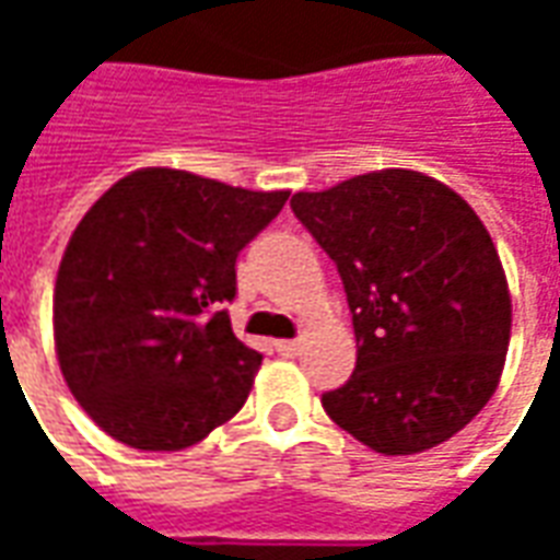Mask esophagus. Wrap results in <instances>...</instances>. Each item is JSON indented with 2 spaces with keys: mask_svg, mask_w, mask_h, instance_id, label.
I'll list each match as a JSON object with an SVG mask.
<instances>
[{
  "mask_svg": "<svg viewBox=\"0 0 560 560\" xmlns=\"http://www.w3.org/2000/svg\"><path fill=\"white\" fill-rule=\"evenodd\" d=\"M300 348H303V341H296V339L276 341V351H279L281 357H296V353H300Z\"/></svg>",
  "mask_w": 560,
  "mask_h": 560,
  "instance_id": "1",
  "label": "esophagus"
}]
</instances>
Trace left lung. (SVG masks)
Wrapping results in <instances>:
<instances>
[{
    "label": "left lung",
    "mask_w": 560,
    "mask_h": 560,
    "mask_svg": "<svg viewBox=\"0 0 560 560\" xmlns=\"http://www.w3.org/2000/svg\"><path fill=\"white\" fill-rule=\"evenodd\" d=\"M291 209L336 260L353 315L357 369L324 393L329 420L384 456L462 432L498 389L513 324L480 215L401 167L300 191Z\"/></svg>",
    "instance_id": "left-lung-1"
}]
</instances>
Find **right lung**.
<instances>
[{
  "mask_svg": "<svg viewBox=\"0 0 560 560\" xmlns=\"http://www.w3.org/2000/svg\"><path fill=\"white\" fill-rule=\"evenodd\" d=\"M288 197L143 167L80 219L56 276V357L110 438L171 453L243 408L264 357L233 336L224 303L236 255Z\"/></svg>",
  "mask_w": 560,
  "mask_h": 560,
  "instance_id": "obj_1",
  "label": "right lung"
}]
</instances>
